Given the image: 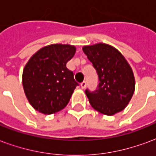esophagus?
<instances>
[{
	"mask_svg": "<svg viewBox=\"0 0 156 156\" xmlns=\"http://www.w3.org/2000/svg\"><path fill=\"white\" fill-rule=\"evenodd\" d=\"M80 86H81V88H82V89H85V88L86 87V81H83V82L80 84Z\"/></svg>",
	"mask_w": 156,
	"mask_h": 156,
	"instance_id": "obj_1",
	"label": "esophagus"
}]
</instances>
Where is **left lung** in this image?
I'll use <instances>...</instances> for the list:
<instances>
[{
  "label": "left lung",
  "instance_id": "1",
  "mask_svg": "<svg viewBox=\"0 0 156 156\" xmlns=\"http://www.w3.org/2000/svg\"><path fill=\"white\" fill-rule=\"evenodd\" d=\"M83 51L93 64L99 76L98 89L86 90L95 111L113 115L129 104L136 88L132 68L114 46L105 43L83 46Z\"/></svg>",
  "mask_w": 156,
  "mask_h": 156
}]
</instances>
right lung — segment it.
<instances>
[{
    "label": "right lung",
    "instance_id": "obj_1",
    "mask_svg": "<svg viewBox=\"0 0 156 156\" xmlns=\"http://www.w3.org/2000/svg\"><path fill=\"white\" fill-rule=\"evenodd\" d=\"M76 48L68 44H52L37 51L27 61L22 85L28 101L36 111L51 115L66 106L78 83L66 67Z\"/></svg>",
    "mask_w": 156,
    "mask_h": 156
}]
</instances>
